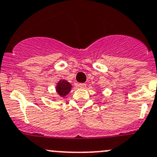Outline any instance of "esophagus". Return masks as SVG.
I'll return each instance as SVG.
<instances>
[{"label":"esophagus","mask_w":157,"mask_h":157,"mask_svg":"<svg viewBox=\"0 0 157 157\" xmlns=\"http://www.w3.org/2000/svg\"><path fill=\"white\" fill-rule=\"evenodd\" d=\"M78 86H79V87H80V88H85L86 87L85 84H79Z\"/></svg>","instance_id":"34e87169"}]
</instances>
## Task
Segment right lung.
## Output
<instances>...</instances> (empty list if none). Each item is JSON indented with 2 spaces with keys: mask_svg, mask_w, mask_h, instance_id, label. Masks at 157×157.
<instances>
[{
  "mask_svg": "<svg viewBox=\"0 0 157 157\" xmlns=\"http://www.w3.org/2000/svg\"><path fill=\"white\" fill-rule=\"evenodd\" d=\"M71 88L72 85L70 84V83H69L66 80H63V79L58 81L56 86V93L59 97H63V98L66 97L70 92Z\"/></svg>",
  "mask_w": 157,
  "mask_h": 157,
  "instance_id": "1",
  "label": "right lung"
}]
</instances>
